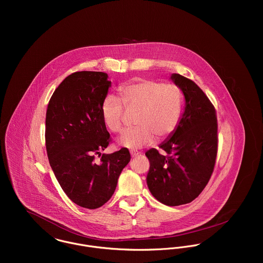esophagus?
I'll return each instance as SVG.
<instances>
[{"mask_svg": "<svg viewBox=\"0 0 263 263\" xmlns=\"http://www.w3.org/2000/svg\"><path fill=\"white\" fill-rule=\"evenodd\" d=\"M130 155H132L133 158H136V157H138V156L140 155V153H139V152H136V151H132V152H130Z\"/></svg>", "mask_w": 263, "mask_h": 263, "instance_id": "1", "label": "esophagus"}]
</instances>
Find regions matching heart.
Here are the masks:
<instances>
[{
	"label": "heart",
	"mask_w": 263,
	"mask_h": 263,
	"mask_svg": "<svg viewBox=\"0 0 263 263\" xmlns=\"http://www.w3.org/2000/svg\"><path fill=\"white\" fill-rule=\"evenodd\" d=\"M118 96L125 109H140L136 120L139 126L124 130L118 139L122 147L141 149L152 144L156 136L164 140L177 129L184 110V97L175 84L139 79L120 86ZM120 102L107 96L101 105L103 121L112 133L122 128L124 110Z\"/></svg>",
	"instance_id": "1"
}]
</instances>
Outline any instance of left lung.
Segmentation results:
<instances>
[{"label":"left lung","mask_w":263,"mask_h":263,"mask_svg":"<svg viewBox=\"0 0 263 263\" xmlns=\"http://www.w3.org/2000/svg\"><path fill=\"white\" fill-rule=\"evenodd\" d=\"M180 88L185 104L175 133L159 147L150 149L147 184L160 202L176 206L191 202L208 184L218 153V122L216 109L203 91L191 80L172 74Z\"/></svg>","instance_id":"1"}]
</instances>
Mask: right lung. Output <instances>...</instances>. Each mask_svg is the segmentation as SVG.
Listing matches in <instances>:
<instances>
[{
  "instance_id": "obj_1",
  "label": "right lung",
  "mask_w": 263,
  "mask_h": 263,
  "mask_svg": "<svg viewBox=\"0 0 263 263\" xmlns=\"http://www.w3.org/2000/svg\"><path fill=\"white\" fill-rule=\"evenodd\" d=\"M107 78L106 73L90 71L68 76L53 92L45 118L50 167L68 197L90 210L110 199L122 169L130 161L126 148L101 155L110 142L101 114L111 86Z\"/></svg>"
}]
</instances>
